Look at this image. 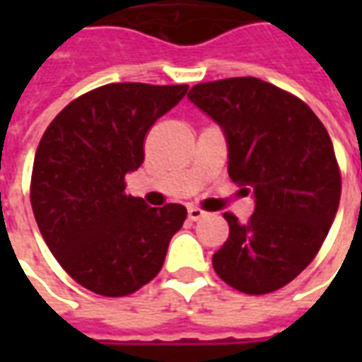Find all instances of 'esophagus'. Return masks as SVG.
Masks as SVG:
<instances>
[{
  "instance_id": "34e87169",
  "label": "esophagus",
  "mask_w": 362,
  "mask_h": 362,
  "mask_svg": "<svg viewBox=\"0 0 362 362\" xmlns=\"http://www.w3.org/2000/svg\"><path fill=\"white\" fill-rule=\"evenodd\" d=\"M188 217H189V221H199L202 217H205V211L204 209H199V207H196V205H189Z\"/></svg>"
}]
</instances>
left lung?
I'll return each mask as SVG.
<instances>
[{"instance_id":"1","label":"left lung","mask_w":362,"mask_h":362,"mask_svg":"<svg viewBox=\"0 0 362 362\" xmlns=\"http://www.w3.org/2000/svg\"><path fill=\"white\" fill-rule=\"evenodd\" d=\"M188 98L223 127L228 176L256 199L246 223L225 213L230 230L215 272L246 295L285 287L316 258L339 207L327 129L298 96L256 77L197 83Z\"/></svg>"}]
</instances>
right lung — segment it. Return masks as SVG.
<instances>
[{"label": "right lung", "mask_w": 362, "mask_h": 362, "mask_svg": "<svg viewBox=\"0 0 362 362\" xmlns=\"http://www.w3.org/2000/svg\"><path fill=\"white\" fill-rule=\"evenodd\" d=\"M188 85L110 83L77 96L38 143L30 205L48 248L81 287L127 296L157 277L186 207L126 194L151 126Z\"/></svg>", "instance_id": "1"}]
</instances>
